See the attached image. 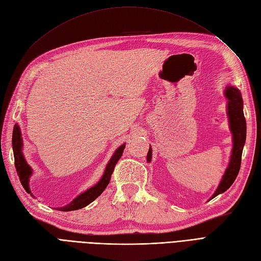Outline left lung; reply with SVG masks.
<instances>
[{"label": "left lung", "mask_w": 261, "mask_h": 261, "mask_svg": "<svg viewBox=\"0 0 261 261\" xmlns=\"http://www.w3.org/2000/svg\"><path fill=\"white\" fill-rule=\"evenodd\" d=\"M225 96L228 99L227 109H228L229 124H230V126L229 127H230V130L233 136L232 137L233 147L231 151L230 162H229L225 174L223 175V179L216 189L215 193L213 194L212 198L226 192L234 182L240 170V166H241L242 151H243V147L246 139V121L243 113V100H242L241 92L234 87L227 86L225 90ZM151 159H152V149L150 147L148 156H147V161L150 163Z\"/></svg>", "instance_id": "8db88e82"}]
</instances>
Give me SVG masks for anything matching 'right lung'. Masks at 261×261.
Masks as SVG:
<instances>
[{
  "instance_id": "1",
  "label": "right lung",
  "mask_w": 261,
  "mask_h": 261,
  "mask_svg": "<svg viewBox=\"0 0 261 261\" xmlns=\"http://www.w3.org/2000/svg\"><path fill=\"white\" fill-rule=\"evenodd\" d=\"M124 149H125V143L120 145V147L116 150V152L113 153L112 158L110 159L109 163L107 164L105 171H103V174L100 178V180L97 182V184L92 186L91 189L87 190L86 192L81 193L68 204L58 207V210L64 211V212L79 210V209H82V207L87 206L88 204H90L92 201H94L96 198L103 191H105L107 185L109 184L114 167H116L118 161L121 159ZM13 150H14V158H15V167L17 170V174L19 176V180H20V182H21L27 193L32 195V193H31V190H30V186H29V181H30V178H31V175H32L33 171H32V169H31V167L28 165L27 161L24 160V156L22 154L21 132H20V128L17 124L15 125L14 132H13ZM32 197H33V195H32Z\"/></svg>"
}]
</instances>
